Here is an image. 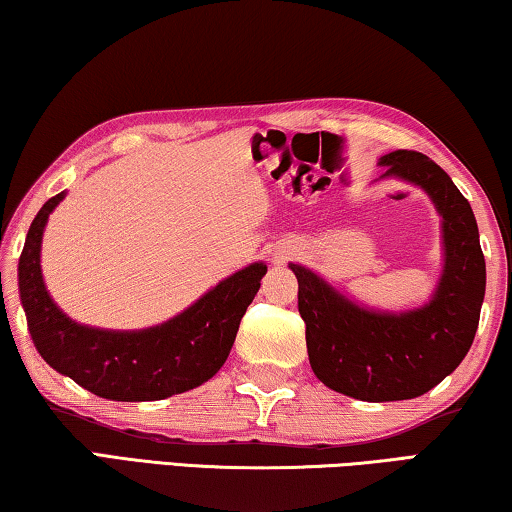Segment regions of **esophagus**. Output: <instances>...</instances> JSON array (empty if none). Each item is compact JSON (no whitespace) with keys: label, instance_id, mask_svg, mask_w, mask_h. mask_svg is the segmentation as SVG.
<instances>
[{"label":"esophagus","instance_id":"obj_1","mask_svg":"<svg viewBox=\"0 0 512 512\" xmlns=\"http://www.w3.org/2000/svg\"><path fill=\"white\" fill-rule=\"evenodd\" d=\"M287 255H289V250H277L275 259H277V262H282V259H287Z\"/></svg>","mask_w":512,"mask_h":512}]
</instances>
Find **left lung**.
Here are the masks:
<instances>
[{"label": "left lung", "instance_id": "1", "mask_svg": "<svg viewBox=\"0 0 512 512\" xmlns=\"http://www.w3.org/2000/svg\"><path fill=\"white\" fill-rule=\"evenodd\" d=\"M379 167L381 178L420 187L443 219V273L431 300L406 311L370 309L311 268L289 264L311 370L327 388L361 402L413 400L452 375L474 341L485 296L479 228L452 178L415 151L388 153Z\"/></svg>", "mask_w": 512, "mask_h": 512}]
</instances>
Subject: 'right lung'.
Segmentation results:
<instances>
[{
    "label": "right lung",
    "mask_w": 512,
    "mask_h": 512,
    "mask_svg": "<svg viewBox=\"0 0 512 512\" xmlns=\"http://www.w3.org/2000/svg\"><path fill=\"white\" fill-rule=\"evenodd\" d=\"M63 198L60 192L40 207L17 264L20 300L40 357L85 391L115 402L164 400L212 379L228 359L266 264L253 262L225 277L160 325L131 332L81 325L49 296L40 268L45 225Z\"/></svg>",
    "instance_id": "obj_1"
}]
</instances>
